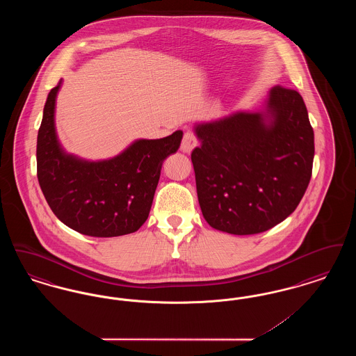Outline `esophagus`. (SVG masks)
Here are the masks:
<instances>
[{
    "instance_id": "34e87169",
    "label": "esophagus",
    "mask_w": 356,
    "mask_h": 356,
    "mask_svg": "<svg viewBox=\"0 0 356 356\" xmlns=\"http://www.w3.org/2000/svg\"><path fill=\"white\" fill-rule=\"evenodd\" d=\"M197 147V138L192 132H186L183 141H181V147L180 149L184 153H191L195 148Z\"/></svg>"
}]
</instances>
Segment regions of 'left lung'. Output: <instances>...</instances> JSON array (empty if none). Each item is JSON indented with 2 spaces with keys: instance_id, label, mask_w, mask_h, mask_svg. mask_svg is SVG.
Segmentation results:
<instances>
[{
  "instance_id": "8db88e82",
  "label": "left lung",
  "mask_w": 356,
  "mask_h": 356,
  "mask_svg": "<svg viewBox=\"0 0 356 356\" xmlns=\"http://www.w3.org/2000/svg\"><path fill=\"white\" fill-rule=\"evenodd\" d=\"M192 152L199 204L221 232L268 231L296 209L309 183L314 131L303 97L273 86L254 112L195 124Z\"/></svg>"
}]
</instances>
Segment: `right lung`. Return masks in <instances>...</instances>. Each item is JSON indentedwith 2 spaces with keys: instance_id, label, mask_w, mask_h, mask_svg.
<instances>
[{
  "instance_id": "1",
  "label": "right lung",
  "mask_w": 356,
  "mask_h": 356,
  "mask_svg": "<svg viewBox=\"0 0 356 356\" xmlns=\"http://www.w3.org/2000/svg\"><path fill=\"white\" fill-rule=\"evenodd\" d=\"M63 81L48 95L37 136V177L53 213L88 236L136 232L148 219L164 160L177 152L183 132L164 138H138L118 156L85 160L68 153L56 132V99Z\"/></svg>"
}]
</instances>
